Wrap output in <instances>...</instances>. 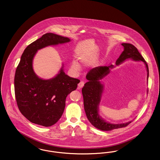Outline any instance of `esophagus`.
Masks as SVG:
<instances>
[{
    "label": "esophagus",
    "instance_id": "esophagus-1",
    "mask_svg": "<svg viewBox=\"0 0 160 160\" xmlns=\"http://www.w3.org/2000/svg\"><path fill=\"white\" fill-rule=\"evenodd\" d=\"M84 83H85V81H81L79 83H78L79 88H82L83 85H84Z\"/></svg>",
    "mask_w": 160,
    "mask_h": 160
}]
</instances>
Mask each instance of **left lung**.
Wrapping results in <instances>:
<instances>
[{"instance_id": "8db88e82", "label": "left lung", "mask_w": 160, "mask_h": 160, "mask_svg": "<svg viewBox=\"0 0 160 160\" xmlns=\"http://www.w3.org/2000/svg\"><path fill=\"white\" fill-rule=\"evenodd\" d=\"M122 45L124 47V49L116 61V64H119L128 58H132L136 61H142L146 64L148 72L147 78L148 79V66L144 58L140 54L138 49L131 43H123ZM112 68L113 65L111 64L109 66H98L91 69L86 76L88 82L84 84L82 89L84 109L87 117L92 125L103 131H109L113 129L125 127L132 122V121H130L124 124H110L98 116V106L100 103L103 91V85L100 83L99 80L109 73L110 72L109 69Z\"/></svg>"}]
</instances>
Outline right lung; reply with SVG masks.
Returning a JSON list of instances; mask_svg holds the SVG:
<instances>
[{
	"label": "right lung",
	"instance_id": "1",
	"mask_svg": "<svg viewBox=\"0 0 160 160\" xmlns=\"http://www.w3.org/2000/svg\"><path fill=\"white\" fill-rule=\"evenodd\" d=\"M69 41L68 38L48 33L28 45L21 56L14 78L15 96L20 111L32 123L44 127L56 124L64 112L68 95L80 82L62 69L55 78L43 80L35 75L32 68L38 49Z\"/></svg>",
	"mask_w": 160,
	"mask_h": 160
}]
</instances>
